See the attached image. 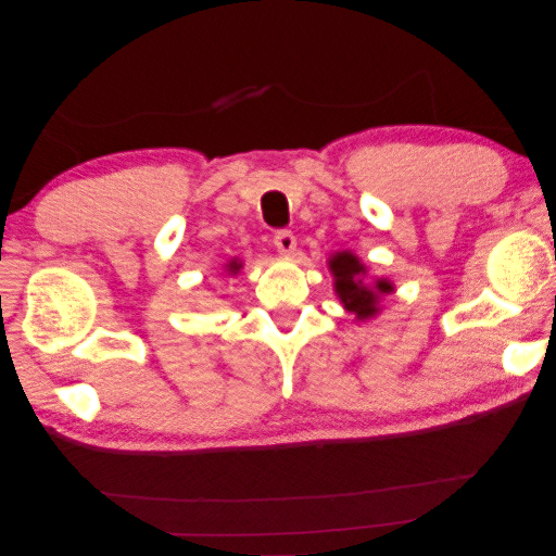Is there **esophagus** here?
I'll list each match as a JSON object with an SVG mask.
<instances>
[{
	"label": "esophagus",
	"instance_id": "1",
	"mask_svg": "<svg viewBox=\"0 0 556 556\" xmlns=\"http://www.w3.org/2000/svg\"><path fill=\"white\" fill-rule=\"evenodd\" d=\"M273 243H276L278 253H283V256H293L295 253V237L290 231H276Z\"/></svg>",
	"mask_w": 556,
	"mask_h": 556
}]
</instances>
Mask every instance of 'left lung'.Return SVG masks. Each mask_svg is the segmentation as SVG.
I'll list each match as a JSON object with an SVG mask.
<instances>
[{
	"instance_id": "obj_1",
	"label": "left lung",
	"mask_w": 556,
	"mask_h": 556,
	"mask_svg": "<svg viewBox=\"0 0 556 556\" xmlns=\"http://www.w3.org/2000/svg\"><path fill=\"white\" fill-rule=\"evenodd\" d=\"M327 268L334 280V295L346 313L354 315L356 323H368L378 317L383 298L395 293L391 278H368L366 263L354 251L332 253L327 258Z\"/></svg>"
}]
</instances>
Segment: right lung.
<instances>
[{"mask_svg":"<svg viewBox=\"0 0 556 556\" xmlns=\"http://www.w3.org/2000/svg\"><path fill=\"white\" fill-rule=\"evenodd\" d=\"M243 268V261L241 258H229L227 263H224V273H227V276H237V273Z\"/></svg>","mask_w":556,"mask_h":556,"instance_id":"obj_1","label":"right lung"}]
</instances>
